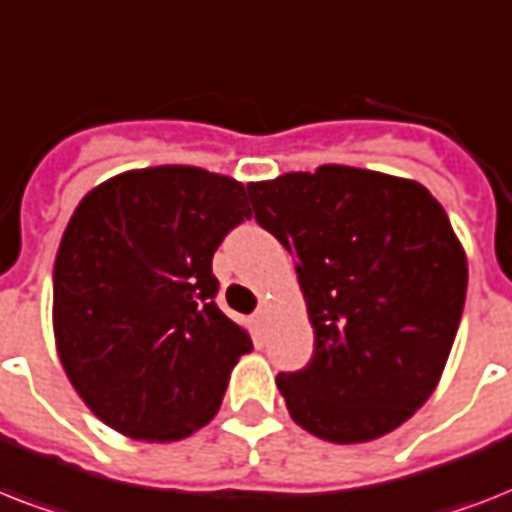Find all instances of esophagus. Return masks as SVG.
Listing matches in <instances>:
<instances>
[{"label":"esophagus","instance_id":"1","mask_svg":"<svg viewBox=\"0 0 512 512\" xmlns=\"http://www.w3.org/2000/svg\"><path fill=\"white\" fill-rule=\"evenodd\" d=\"M268 319H271V308H268V305H260V311L255 313V321L257 324H265Z\"/></svg>","mask_w":512,"mask_h":512}]
</instances>
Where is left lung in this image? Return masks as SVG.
Here are the masks:
<instances>
[{"label":"left lung","mask_w":512,"mask_h":512,"mask_svg":"<svg viewBox=\"0 0 512 512\" xmlns=\"http://www.w3.org/2000/svg\"><path fill=\"white\" fill-rule=\"evenodd\" d=\"M247 188L313 327L311 364L276 377L289 417L332 444L388 436L433 396L460 327L468 257L444 207L417 180L345 164Z\"/></svg>","instance_id":"1"}]
</instances>
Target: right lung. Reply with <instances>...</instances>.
Here are the masks:
<instances>
[{"label":"right lung","instance_id":"1","mask_svg":"<svg viewBox=\"0 0 512 512\" xmlns=\"http://www.w3.org/2000/svg\"><path fill=\"white\" fill-rule=\"evenodd\" d=\"M249 217L244 183L188 164L122 172L79 201L55 255L52 332L108 428L170 444L215 417L252 340L212 303V255Z\"/></svg>","mask_w":512,"mask_h":512}]
</instances>
